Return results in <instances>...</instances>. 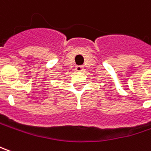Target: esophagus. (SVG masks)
<instances>
[{"label": "esophagus", "mask_w": 151, "mask_h": 151, "mask_svg": "<svg viewBox=\"0 0 151 151\" xmlns=\"http://www.w3.org/2000/svg\"><path fill=\"white\" fill-rule=\"evenodd\" d=\"M75 70L77 72H82V71L83 70V66H77L75 68Z\"/></svg>", "instance_id": "esophagus-1"}]
</instances>
